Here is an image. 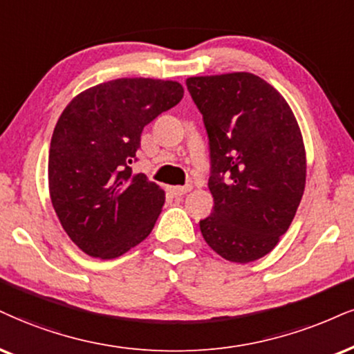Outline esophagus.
I'll return each mask as SVG.
<instances>
[{
  "label": "esophagus",
  "mask_w": 354,
  "mask_h": 354,
  "mask_svg": "<svg viewBox=\"0 0 354 354\" xmlns=\"http://www.w3.org/2000/svg\"><path fill=\"white\" fill-rule=\"evenodd\" d=\"M169 190H170V194L176 195V197H182V195H185L187 192L192 190V187H190V185H185V187L177 185V187H170Z\"/></svg>",
  "instance_id": "obj_1"
}]
</instances>
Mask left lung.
Returning <instances> with one entry per match:
<instances>
[{"instance_id": "obj_1", "label": "left lung", "mask_w": 354, "mask_h": 354, "mask_svg": "<svg viewBox=\"0 0 354 354\" xmlns=\"http://www.w3.org/2000/svg\"><path fill=\"white\" fill-rule=\"evenodd\" d=\"M210 146L213 213L203 239L231 263H251L276 248L305 189L307 159L289 103L254 73L187 78Z\"/></svg>"}]
</instances>
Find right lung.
Here are the masks:
<instances>
[{
    "label": "right lung",
    "mask_w": 354,
    "mask_h": 354,
    "mask_svg": "<svg viewBox=\"0 0 354 354\" xmlns=\"http://www.w3.org/2000/svg\"><path fill=\"white\" fill-rule=\"evenodd\" d=\"M184 97L178 82L116 78L78 93L57 121L49 194L60 225L85 254L115 259L149 236L165 194L133 176L144 126Z\"/></svg>",
    "instance_id": "obj_1"
}]
</instances>
